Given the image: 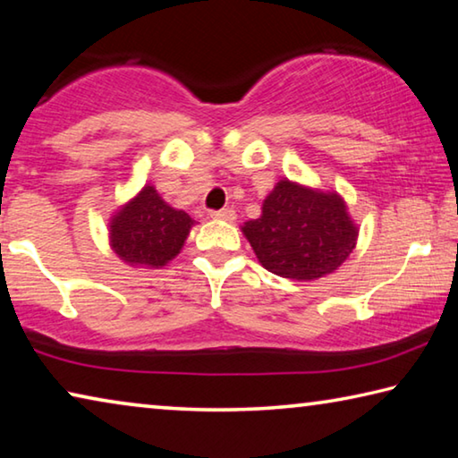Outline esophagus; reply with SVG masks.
I'll use <instances>...</instances> for the list:
<instances>
[{
    "label": "esophagus",
    "mask_w": 458,
    "mask_h": 458,
    "mask_svg": "<svg viewBox=\"0 0 458 458\" xmlns=\"http://www.w3.org/2000/svg\"><path fill=\"white\" fill-rule=\"evenodd\" d=\"M214 220H226V222H234L236 220V212L232 208H224V210H216L210 214Z\"/></svg>",
    "instance_id": "esophagus-1"
}]
</instances>
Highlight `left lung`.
<instances>
[{"instance_id":"obj_1","label":"left lung","mask_w":458,"mask_h":458,"mask_svg":"<svg viewBox=\"0 0 458 458\" xmlns=\"http://www.w3.org/2000/svg\"><path fill=\"white\" fill-rule=\"evenodd\" d=\"M242 232L268 273L315 281L344 265L360 230L337 191L284 177L262 201L260 218L244 222Z\"/></svg>"}]
</instances>
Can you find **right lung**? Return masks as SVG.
<instances>
[{"label":"right lung","instance_id":"right-lung-1","mask_svg":"<svg viewBox=\"0 0 458 458\" xmlns=\"http://www.w3.org/2000/svg\"><path fill=\"white\" fill-rule=\"evenodd\" d=\"M193 224L196 220L169 206L153 185H145L113 214L108 240L127 265L161 268L180 254Z\"/></svg>","mask_w":458,"mask_h":458}]
</instances>
